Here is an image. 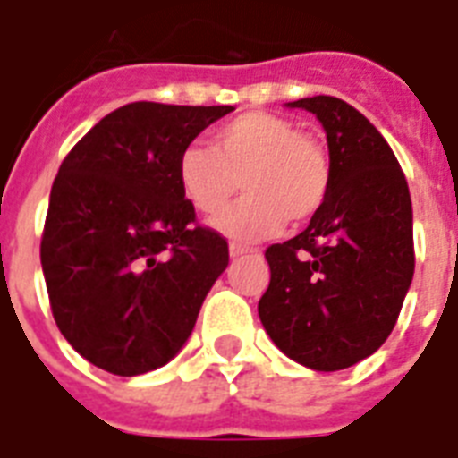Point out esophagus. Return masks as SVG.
Instances as JSON below:
<instances>
[{
	"mask_svg": "<svg viewBox=\"0 0 458 458\" xmlns=\"http://www.w3.org/2000/svg\"><path fill=\"white\" fill-rule=\"evenodd\" d=\"M252 252H258V250L245 248V245H238V242H233V245H230V258H240V255H252Z\"/></svg>",
	"mask_w": 458,
	"mask_h": 458,
	"instance_id": "obj_1",
	"label": "esophagus"
}]
</instances>
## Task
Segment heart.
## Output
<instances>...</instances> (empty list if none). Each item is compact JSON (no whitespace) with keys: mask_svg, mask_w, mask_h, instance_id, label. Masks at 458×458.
<instances>
[{"mask_svg":"<svg viewBox=\"0 0 458 458\" xmlns=\"http://www.w3.org/2000/svg\"><path fill=\"white\" fill-rule=\"evenodd\" d=\"M183 196L203 216H218L240 191L248 193L218 218L235 240H262L301 225L324 208L331 191V161L314 137L287 117L245 113L210 134V149L189 144L176 159Z\"/></svg>","mask_w":458,"mask_h":458,"instance_id":"1","label":"heart"}]
</instances>
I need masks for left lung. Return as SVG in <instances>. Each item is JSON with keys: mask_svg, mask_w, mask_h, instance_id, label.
I'll return each instance as SVG.
<instances>
[{"mask_svg": "<svg viewBox=\"0 0 458 458\" xmlns=\"http://www.w3.org/2000/svg\"><path fill=\"white\" fill-rule=\"evenodd\" d=\"M289 105L327 130L331 191L304 233L265 250L259 321L292 360L341 370L397 324L414 275L412 200L390 144L355 107L331 95Z\"/></svg>", "mask_w": 458, "mask_h": 458, "instance_id": "left-lung-1", "label": "left lung"}]
</instances>
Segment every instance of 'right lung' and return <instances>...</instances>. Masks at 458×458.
<instances>
[{"instance_id":"obj_1","label":"right lung","mask_w":458,"mask_h":458,"mask_svg":"<svg viewBox=\"0 0 458 458\" xmlns=\"http://www.w3.org/2000/svg\"><path fill=\"white\" fill-rule=\"evenodd\" d=\"M230 110L124 105L58 169L41 235L48 301L65 341L107 373L169 363L228 267V240L196 220L176 159Z\"/></svg>"}]
</instances>
